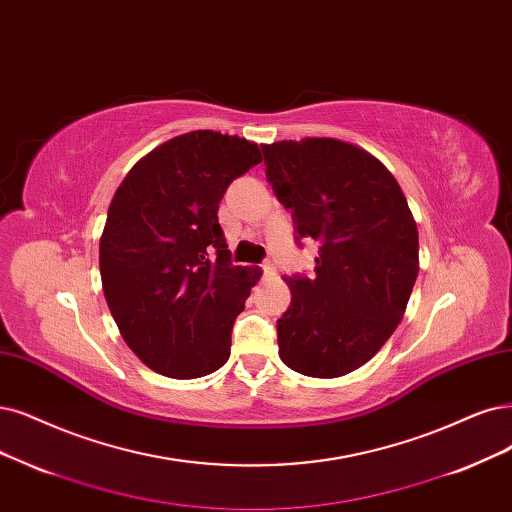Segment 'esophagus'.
Wrapping results in <instances>:
<instances>
[{"mask_svg": "<svg viewBox=\"0 0 512 512\" xmlns=\"http://www.w3.org/2000/svg\"><path fill=\"white\" fill-rule=\"evenodd\" d=\"M261 270H263V278H274L276 276V268L272 266V263H263Z\"/></svg>", "mask_w": 512, "mask_h": 512, "instance_id": "1", "label": "esophagus"}]
</instances>
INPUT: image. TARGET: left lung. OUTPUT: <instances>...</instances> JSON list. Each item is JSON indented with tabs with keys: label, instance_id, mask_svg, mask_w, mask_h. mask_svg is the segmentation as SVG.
<instances>
[{
	"label": "left lung",
	"instance_id": "1",
	"mask_svg": "<svg viewBox=\"0 0 512 512\" xmlns=\"http://www.w3.org/2000/svg\"><path fill=\"white\" fill-rule=\"evenodd\" d=\"M276 198L297 238L318 242L316 278H285L282 363L342 377L380 352L403 320L420 270L418 225L390 170L367 149L331 137L261 145Z\"/></svg>",
	"mask_w": 512,
	"mask_h": 512
}]
</instances>
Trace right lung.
Segmentation results:
<instances>
[{"label": "right lung", "mask_w": 512, "mask_h": 512, "mask_svg": "<svg viewBox=\"0 0 512 512\" xmlns=\"http://www.w3.org/2000/svg\"><path fill=\"white\" fill-rule=\"evenodd\" d=\"M257 143L194 130L151 149L113 194L99 244L109 312L160 375L194 380L230 358L232 327L261 270L232 266L217 219Z\"/></svg>", "instance_id": "1"}]
</instances>
